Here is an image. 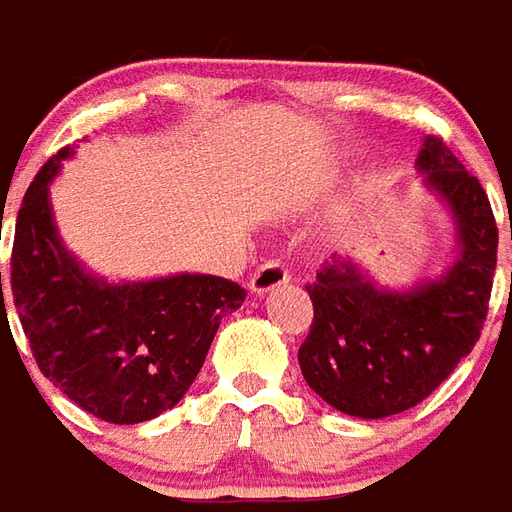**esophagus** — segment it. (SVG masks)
Masks as SVG:
<instances>
[{
  "label": "esophagus",
  "mask_w": 512,
  "mask_h": 512,
  "mask_svg": "<svg viewBox=\"0 0 512 512\" xmlns=\"http://www.w3.org/2000/svg\"><path fill=\"white\" fill-rule=\"evenodd\" d=\"M286 281H289V270H286V264L264 262L256 273L250 275V289H253L256 295H264V292H270V289L286 284Z\"/></svg>",
  "instance_id": "obj_1"
}]
</instances>
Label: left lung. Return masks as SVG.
Listing matches in <instances>:
<instances>
[{
    "label": "left lung",
    "mask_w": 512,
    "mask_h": 512,
    "mask_svg": "<svg viewBox=\"0 0 512 512\" xmlns=\"http://www.w3.org/2000/svg\"><path fill=\"white\" fill-rule=\"evenodd\" d=\"M416 165L458 223L460 259L447 275L411 292H383L353 262L333 256L306 286L314 320L297 350L303 378L358 419L427 400L471 353L488 317L499 245L491 201L441 137H424Z\"/></svg>",
    "instance_id": "obj_1"
}]
</instances>
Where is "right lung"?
Returning <instances> with one entry per match:
<instances>
[{
	"label": "right lung",
	"instance_id": "right-lung-1",
	"mask_svg": "<svg viewBox=\"0 0 512 512\" xmlns=\"http://www.w3.org/2000/svg\"><path fill=\"white\" fill-rule=\"evenodd\" d=\"M68 154L60 148L38 170L18 209L13 306L38 369L68 400L110 424L148 422L184 397L220 320L248 292L217 275L110 286L85 273L65 253L49 206V181Z\"/></svg>",
	"mask_w": 512,
	"mask_h": 512
}]
</instances>
